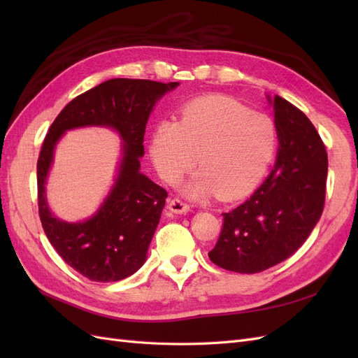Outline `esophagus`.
Returning <instances> with one entry per match:
<instances>
[{"label":"esophagus","instance_id":"34e87169","mask_svg":"<svg viewBox=\"0 0 358 358\" xmlns=\"http://www.w3.org/2000/svg\"><path fill=\"white\" fill-rule=\"evenodd\" d=\"M169 210L175 215H187L189 212V206L182 200L173 199L169 201Z\"/></svg>","mask_w":358,"mask_h":358}]
</instances>
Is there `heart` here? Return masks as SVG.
<instances>
[{
  "label": "heart",
  "mask_w": 358,
  "mask_h": 358,
  "mask_svg": "<svg viewBox=\"0 0 358 358\" xmlns=\"http://www.w3.org/2000/svg\"><path fill=\"white\" fill-rule=\"evenodd\" d=\"M276 127L262 113L224 95H208L183 107L179 122L162 121L150 137L158 175L176 182L194 164L201 167L183 183V196L208 200L220 192L234 200L263 179L276 150Z\"/></svg>",
  "instance_id": "heart-1"
}]
</instances>
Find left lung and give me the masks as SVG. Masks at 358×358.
I'll return each mask as SVG.
<instances>
[{"label": "left lung", "instance_id": "obj_1", "mask_svg": "<svg viewBox=\"0 0 358 358\" xmlns=\"http://www.w3.org/2000/svg\"><path fill=\"white\" fill-rule=\"evenodd\" d=\"M273 107L278 154L273 170L245 203L222 213L210 262L237 273H258L291 257L321 218L326 199L327 152L308 116L282 96Z\"/></svg>", "mask_w": 358, "mask_h": 358}]
</instances>
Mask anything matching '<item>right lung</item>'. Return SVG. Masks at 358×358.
I'll use <instances>...</instances> for the list:
<instances>
[{
    "instance_id": "add662e5",
    "label": "right lung",
    "mask_w": 358,
    "mask_h": 358,
    "mask_svg": "<svg viewBox=\"0 0 358 358\" xmlns=\"http://www.w3.org/2000/svg\"><path fill=\"white\" fill-rule=\"evenodd\" d=\"M179 82L110 79L76 96L50 125L37 162L38 212L43 230L76 272L95 282H116L136 273L159 224L167 191L140 171L143 137L157 103ZM110 127L122 138L114 185L91 217L69 223L50 210L45 185L55 149L76 127Z\"/></svg>"
}]
</instances>
